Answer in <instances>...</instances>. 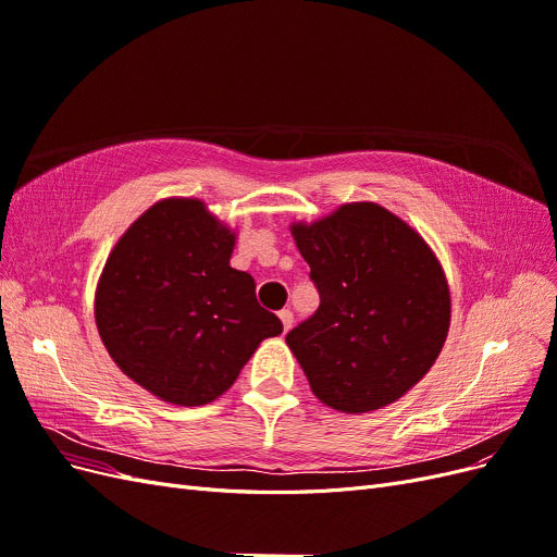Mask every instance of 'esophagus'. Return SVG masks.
I'll use <instances>...</instances> for the list:
<instances>
[{
	"label": "esophagus",
	"mask_w": 557,
	"mask_h": 557,
	"mask_svg": "<svg viewBox=\"0 0 557 557\" xmlns=\"http://www.w3.org/2000/svg\"><path fill=\"white\" fill-rule=\"evenodd\" d=\"M278 318H281V323H283V330L288 332L290 327H293V311L290 309H283V311H278Z\"/></svg>",
	"instance_id": "34e87169"
}]
</instances>
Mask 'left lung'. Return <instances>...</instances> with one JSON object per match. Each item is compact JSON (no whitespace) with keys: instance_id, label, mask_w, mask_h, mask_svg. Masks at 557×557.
I'll return each instance as SVG.
<instances>
[{"instance_id":"8db88e82","label":"left lung","mask_w":557,"mask_h":557,"mask_svg":"<svg viewBox=\"0 0 557 557\" xmlns=\"http://www.w3.org/2000/svg\"><path fill=\"white\" fill-rule=\"evenodd\" d=\"M290 232L320 307L285 344L313 395L342 413H369L407 395L440 358L450 325V290L434 250L376 201H350Z\"/></svg>"}]
</instances>
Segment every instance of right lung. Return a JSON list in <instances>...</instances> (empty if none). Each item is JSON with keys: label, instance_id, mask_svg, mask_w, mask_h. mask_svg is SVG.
Here are the masks:
<instances>
[{"label": "right lung", "instance_id": "right-lung-1", "mask_svg": "<svg viewBox=\"0 0 557 557\" xmlns=\"http://www.w3.org/2000/svg\"><path fill=\"white\" fill-rule=\"evenodd\" d=\"M237 232L201 199L166 197L109 252L95 323L111 360L150 395L201 407L237 381L281 320L258 305L256 281L230 267Z\"/></svg>", "mask_w": 557, "mask_h": 557}]
</instances>
